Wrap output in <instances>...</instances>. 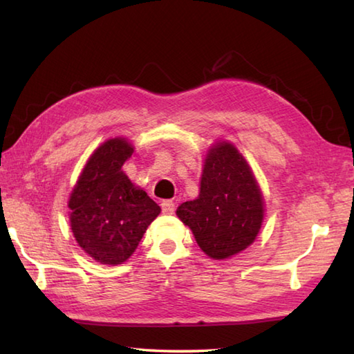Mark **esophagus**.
Returning a JSON list of instances; mask_svg holds the SVG:
<instances>
[{
  "mask_svg": "<svg viewBox=\"0 0 354 354\" xmlns=\"http://www.w3.org/2000/svg\"><path fill=\"white\" fill-rule=\"evenodd\" d=\"M160 206H162V212L165 215H172L176 211V205H174V201H172V200H163Z\"/></svg>",
  "mask_w": 354,
  "mask_h": 354,
  "instance_id": "esophagus-1",
  "label": "esophagus"
}]
</instances>
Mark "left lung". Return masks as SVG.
<instances>
[{
	"instance_id": "1",
	"label": "left lung",
	"mask_w": 354,
	"mask_h": 354,
	"mask_svg": "<svg viewBox=\"0 0 354 354\" xmlns=\"http://www.w3.org/2000/svg\"><path fill=\"white\" fill-rule=\"evenodd\" d=\"M263 197L248 162L227 142L209 149L200 196L178 206L206 255L225 259L254 243L263 223Z\"/></svg>"
}]
</instances>
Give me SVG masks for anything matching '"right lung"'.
<instances>
[{"mask_svg":"<svg viewBox=\"0 0 354 354\" xmlns=\"http://www.w3.org/2000/svg\"><path fill=\"white\" fill-rule=\"evenodd\" d=\"M131 154L125 139L106 140L88 158L70 196L73 235L100 264L127 261L160 214L156 201L122 171Z\"/></svg>","mask_w":354,"mask_h":354,"instance_id":"add662e5","label":"right lung"}]
</instances>
